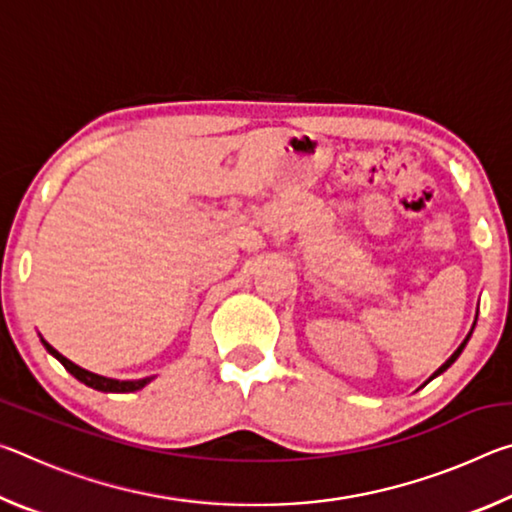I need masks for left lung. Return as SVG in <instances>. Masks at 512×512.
Masks as SVG:
<instances>
[{"label": "left lung", "instance_id": "obj_1", "mask_svg": "<svg viewBox=\"0 0 512 512\" xmlns=\"http://www.w3.org/2000/svg\"><path fill=\"white\" fill-rule=\"evenodd\" d=\"M476 314H479V311H476ZM474 325H476V323H474ZM474 325H472V329H474ZM470 336H472V332L465 336V341H463L461 345H458V350H456V352L452 354V357H449V359H447V361L443 363V366H440V368H438L436 372H433V377H438V375H440V372H445V370H447L449 366H452V363H454V361H456L458 357H461V352H463V348H465V345H467V341H470ZM433 377H431V379H433Z\"/></svg>", "mask_w": 512, "mask_h": 512}]
</instances>
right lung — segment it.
Masks as SVG:
<instances>
[{"label":"right lung","instance_id":"obj_1","mask_svg":"<svg viewBox=\"0 0 512 512\" xmlns=\"http://www.w3.org/2000/svg\"><path fill=\"white\" fill-rule=\"evenodd\" d=\"M40 341H42V345H45L49 354H54V357L60 363H63L69 375H74L76 379L83 381L85 386L94 388V391H101V393H133V391H140V388H144L153 379V377H144V379H135V381H119V379H110V377H103V375H94V372L76 366V363H72L67 357H63V354H60L56 348H51V345L45 339H40Z\"/></svg>","mask_w":512,"mask_h":512}]
</instances>
